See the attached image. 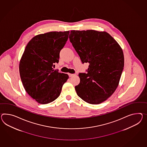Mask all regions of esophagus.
<instances>
[{
  "mask_svg": "<svg viewBox=\"0 0 147 147\" xmlns=\"http://www.w3.org/2000/svg\"><path fill=\"white\" fill-rule=\"evenodd\" d=\"M68 75H69V77H72L73 76H74V75H75L74 74H71V73H68Z\"/></svg>",
  "mask_w": 147,
  "mask_h": 147,
  "instance_id": "obj_1",
  "label": "esophagus"
}]
</instances>
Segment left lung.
<instances>
[{
	"mask_svg": "<svg viewBox=\"0 0 147 147\" xmlns=\"http://www.w3.org/2000/svg\"><path fill=\"white\" fill-rule=\"evenodd\" d=\"M69 38L83 63L90 64L86 74H79L77 94L89 104L104 102L118 86L124 65L122 48L105 31L72 30Z\"/></svg>",
	"mask_w": 147,
	"mask_h": 147,
	"instance_id": "obj_1",
	"label": "left lung"
}]
</instances>
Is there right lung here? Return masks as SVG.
Returning a JSON list of instances; mask_svg holds the SVG:
<instances>
[{"mask_svg": "<svg viewBox=\"0 0 147 147\" xmlns=\"http://www.w3.org/2000/svg\"><path fill=\"white\" fill-rule=\"evenodd\" d=\"M69 31H53L34 36L25 47L19 65L24 89L40 104L56 100L68 79L67 74L54 70L59 53L68 39Z\"/></svg>", "mask_w": 147, "mask_h": 147, "instance_id": "obj_1", "label": "right lung"}]
</instances>
